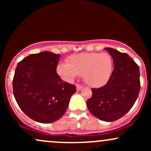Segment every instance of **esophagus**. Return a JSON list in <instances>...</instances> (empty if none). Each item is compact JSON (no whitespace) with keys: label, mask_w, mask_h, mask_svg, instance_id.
<instances>
[{"label":"esophagus","mask_w":151,"mask_h":151,"mask_svg":"<svg viewBox=\"0 0 151 151\" xmlns=\"http://www.w3.org/2000/svg\"><path fill=\"white\" fill-rule=\"evenodd\" d=\"M76 87H77V91H79V90H81V89H82V86L79 85V84H77V85H76Z\"/></svg>","instance_id":"34e87169"}]
</instances>
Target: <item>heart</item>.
Listing matches in <instances>:
<instances>
[{"label": "heart", "instance_id": "heart-1", "mask_svg": "<svg viewBox=\"0 0 151 151\" xmlns=\"http://www.w3.org/2000/svg\"><path fill=\"white\" fill-rule=\"evenodd\" d=\"M67 63L58 65L59 75L71 81L83 74L84 81L92 87H101L106 84L113 71V60L107 53L77 54L67 59Z\"/></svg>", "mask_w": 151, "mask_h": 151}]
</instances>
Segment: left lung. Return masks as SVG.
Here are the masks:
<instances>
[{
  "instance_id": "obj_1",
  "label": "left lung",
  "mask_w": 151,
  "mask_h": 151,
  "mask_svg": "<svg viewBox=\"0 0 151 151\" xmlns=\"http://www.w3.org/2000/svg\"><path fill=\"white\" fill-rule=\"evenodd\" d=\"M107 50L114 60L111 77L102 87L91 89L92 96L86 101L91 114L101 121H116L129 111L141 88L139 67L126 53L111 47Z\"/></svg>"
}]
</instances>
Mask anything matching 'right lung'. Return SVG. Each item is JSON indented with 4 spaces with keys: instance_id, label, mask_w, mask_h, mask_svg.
<instances>
[{
    "instance_id": "obj_1",
    "label": "right lung",
    "mask_w": 151,
    "mask_h": 151,
    "mask_svg": "<svg viewBox=\"0 0 151 151\" xmlns=\"http://www.w3.org/2000/svg\"><path fill=\"white\" fill-rule=\"evenodd\" d=\"M60 55L32 54L18 62L13 80V94L20 109L32 120L50 124L67 111L76 86L57 73Z\"/></svg>"
}]
</instances>
